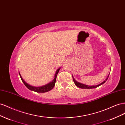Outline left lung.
<instances>
[{
    "label": "left lung",
    "mask_w": 125,
    "mask_h": 125,
    "mask_svg": "<svg viewBox=\"0 0 125 125\" xmlns=\"http://www.w3.org/2000/svg\"><path fill=\"white\" fill-rule=\"evenodd\" d=\"M108 76H109V75H108ZM108 77L107 78V79H106V80H105L104 81H103V82L101 83V84H99V85H92V86H89V85H85V84H83L80 83L78 82H77L76 81H75V80H74V79L73 78V81H74V83L75 85H76V86H77L78 87H79V88H81V89H93V88H97V87L99 86H100L101 85H102V84H103V83H104L106 82V80H107V79H108Z\"/></svg>",
    "instance_id": "1"
}]
</instances>
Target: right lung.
Returning <instances> with one entry per match:
<instances>
[{
	"mask_svg": "<svg viewBox=\"0 0 125 125\" xmlns=\"http://www.w3.org/2000/svg\"><path fill=\"white\" fill-rule=\"evenodd\" d=\"M60 68H59L57 69V70L56 71V73H55V78L53 80H52L51 82L49 83L48 84L45 85L44 86H41V87H34V86H32L29 85L28 83H26L23 80V79L21 77V75L19 73L20 78L21 79V80L22 81V82H23V83L24 84V85H25V86L28 89H29V90H31V91H35L36 92H39V93H44V92H46L49 91L51 90L52 88H54L55 85V82H56V78H57V74L58 73V72L59 71V69Z\"/></svg>",
	"mask_w": 125,
	"mask_h": 125,
	"instance_id": "add662e5",
	"label": "right lung"
}]
</instances>
